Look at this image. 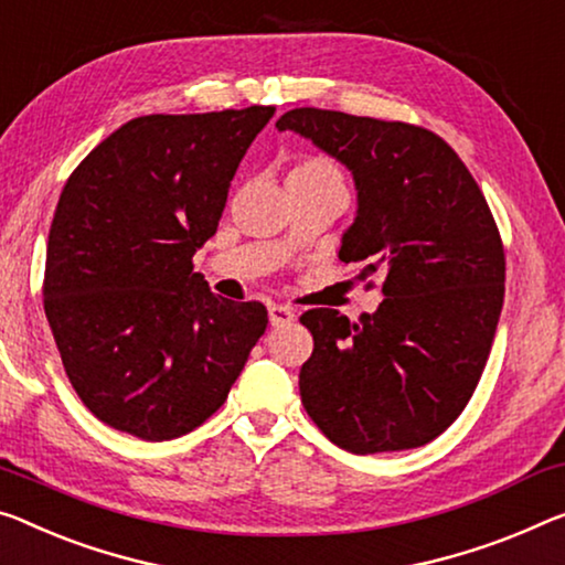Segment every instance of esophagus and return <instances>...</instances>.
<instances>
[{"label":"esophagus","mask_w":565,"mask_h":565,"mask_svg":"<svg viewBox=\"0 0 565 565\" xmlns=\"http://www.w3.org/2000/svg\"><path fill=\"white\" fill-rule=\"evenodd\" d=\"M267 312H270V323L273 326H288L295 320V310L290 306H273L267 308Z\"/></svg>","instance_id":"1"}]
</instances>
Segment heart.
<instances>
[{"label":"heart","instance_id":"1","mask_svg":"<svg viewBox=\"0 0 565 565\" xmlns=\"http://www.w3.org/2000/svg\"><path fill=\"white\" fill-rule=\"evenodd\" d=\"M295 171H300V173H326V177H333V173H335L331 163H326V161H306V163H300V167Z\"/></svg>","mask_w":565,"mask_h":565}]
</instances>
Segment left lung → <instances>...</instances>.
Instances as JSON below:
<instances>
[{
	"label": "left lung",
	"instance_id": "left-lung-1",
	"mask_svg": "<svg viewBox=\"0 0 565 565\" xmlns=\"http://www.w3.org/2000/svg\"><path fill=\"white\" fill-rule=\"evenodd\" d=\"M351 171L355 216L338 257L384 273L376 312L300 316L312 355L300 398L333 445L398 452L439 437L470 402L498 331L505 253L459 156L427 128L295 108L275 124Z\"/></svg>",
	"mask_w": 565,
	"mask_h": 565
}]
</instances>
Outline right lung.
<instances>
[{
    "mask_svg": "<svg viewBox=\"0 0 565 565\" xmlns=\"http://www.w3.org/2000/svg\"><path fill=\"white\" fill-rule=\"evenodd\" d=\"M273 113L134 118L67 179L42 298L67 379L113 429L146 441L192 431L265 333V306L214 295L192 257Z\"/></svg>",
    "mask_w": 565,
    "mask_h": 565,
    "instance_id": "obj_1",
    "label": "right lung"
}]
</instances>
